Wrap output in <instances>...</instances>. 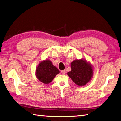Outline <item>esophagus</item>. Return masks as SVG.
<instances>
[{
    "label": "esophagus",
    "mask_w": 121,
    "mask_h": 121,
    "mask_svg": "<svg viewBox=\"0 0 121 121\" xmlns=\"http://www.w3.org/2000/svg\"><path fill=\"white\" fill-rule=\"evenodd\" d=\"M61 73L63 75H65V70H63L61 71Z\"/></svg>",
    "instance_id": "esophagus-1"
}]
</instances>
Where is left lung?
<instances>
[{"label":"left lung","mask_w":121,"mask_h":121,"mask_svg":"<svg viewBox=\"0 0 121 121\" xmlns=\"http://www.w3.org/2000/svg\"><path fill=\"white\" fill-rule=\"evenodd\" d=\"M71 70L67 74L76 84L84 86L91 80L93 76V68L85 60H75L71 63Z\"/></svg>","instance_id":"obj_1"}]
</instances>
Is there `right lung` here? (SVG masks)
Listing matches in <instances>:
<instances>
[{
  "instance_id": "add662e5",
  "label": "right lung",
  "mask_w": 121,
  "mask_h": 121,
  "mask_svg": "<svg viewBox=\"0 0 121 121\" xmlns=\"http://www.w3.org/2000/svg\"><path fill=\"white\" fill-rule=\"evenodd\" d=\"M59 73L58 69L53 65L50 60H45L40 62L37 67L36 75L39 81L48 84Z\"/></svg>"
}]
</instances>
